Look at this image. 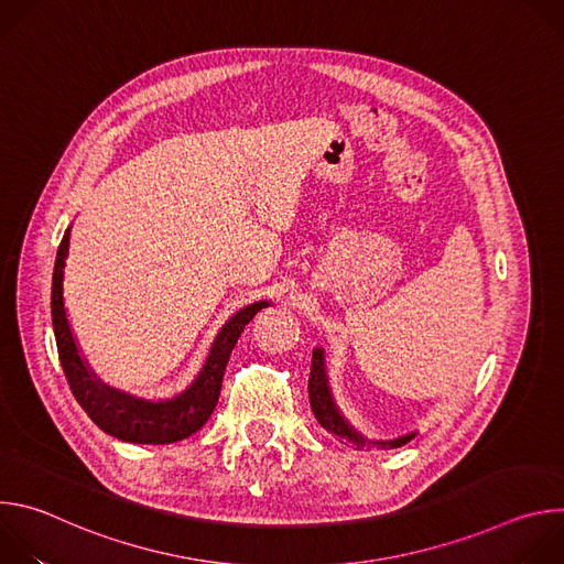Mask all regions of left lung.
Segmentation results:
<instances>
[{"mask_svg":"<svg viewBox=\"0 0 564 564\" xmlns=\"http://www.w3.org/2000/svg\"><path fill=\"white\" fill-rule=\"evenodd\" d=\"M307 392H310V406L312 413L316 417V422L324 426L328 433H333L335 437H339V442L352 444L357 448H397L409 444L417 433H409L401 435L397 440H388V442H368L359 431H355L348 420L339 413L330 386H328V375H326V355L324 348H314L312 352V368H310V381H307Z\"/></svg>","mask_w":564,"mask_h":564,"instance_id":"1","label":"left lung"}]
</instances>
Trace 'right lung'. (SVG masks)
Returning a JSON list of instances; mask_svg holds the SVG:
<instances>
[{"mask_svg": "<svg viewBox=\"0 0 564 564\" xmlns=\"http://www.w3.org/2000/svg\"><path fill=\"white\" fill-rule=\"evenodd\" d=\"M68 240L70 227L64 231L62 243L57 248L55 268H53V288H51V314H53V330L57 341V355L66 381L77 399V404L85 409V413L96 422L98 429L105 433L133 444H174L192 433H196L214 413L216 401L223 386L225 366L229 355L250 324L252 316L268 307V301H259L238 310L227 324L216 335L205 366L200 368L198 377L192 381L187 390L181 394L165 399V401H147L138 399L129 392H120L107 383H102L96 372L87 366V361L79 355V348L73 339L64 296H62V281H64V265L68 257Z\"/></svg>", "mask_w": 564, "mask_h": 564, "instance_id": "add662e5", "label": "right lung"}]
</instances>
